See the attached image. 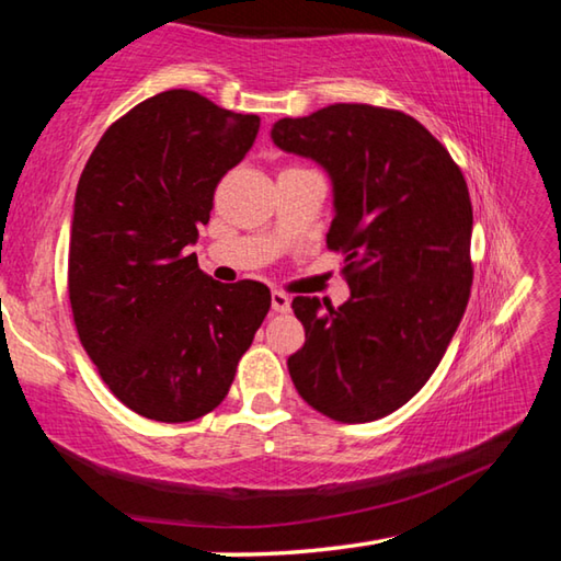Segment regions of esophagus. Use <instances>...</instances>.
I'll return each instance as SVG.
<instances>
[{"instance_id":"obj_1","label":"esophagus","mask_w":561,"mask_h":561,"mask_svg":"<svg viewBox=\"0 0 561 561\" xmlns=\"http://www.w3.org/2000/svg\"><path fill=\"white\" fill-rule=\"evenodd\" d=\"M272 309L277 311V314H287L291 309V297L284 291H272Z\"/></svg>"}]
</instances>
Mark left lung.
<instances>
[{
    "mask_svg": "<svg viewBox=\"0 0 561 561\" xmlns=\"http://www.w3.org/2000/svg\"><path fill=\"white\" fill-rule=\"evenodd\" d=\"M272 140L334 183L331 252L351 299L294 297L304 346L287 358L299 396L339 423L393 413L438 368L472 287V203L462 170L403 111L334 103L274 123Z\"/></svg>",
    "mask_w": 561,
    "mask_h": 561,
    "instance_id": "obj_1",
    "label": "left lung"
}]
</instances>
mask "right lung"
Segmentation results:
<instances>
[{"label":"right lung","mask_w":561,"mask_h":561,"mask_svg":"<svg viewBox=\"0 0 561 561\" xmlns=\"http://www.w3.org/2000/svg\"><path fill=\"white\" fill-rule=\"evenodd\" d=\"M257 130L260 116L163 91L111 123L76 187L73 324L111 393L150 421L215 411L272 307L267 284H220L187 252Z\"/></svg>","instance_id":"1"}]
</instances>
